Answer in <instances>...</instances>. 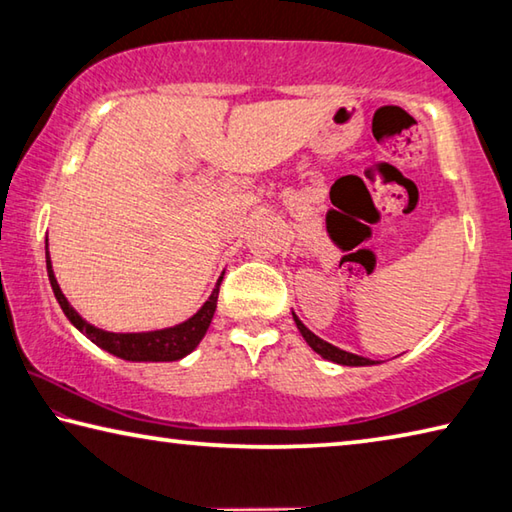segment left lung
Returning a JSON list of instances; mask_svg holds the SVG:
<instances>
[{"label": "left lung", "instance_id": "left-lung-1", "mask_svg": "<svg viewBox=\"0 0 512 512\" xmlns=\"http://www.w3.org/2000/svg\"><path fill=\"white\" fill-rule=\"evenodd\" d=\"M293 320H296V325L300 329L302 339H305L309 343V348L314 350V352H318L323 359H329V361H334V363H341V366H375V361H370L366 357H359V354L345 352L341 348H336V345H332V343L318 339V336L311 332V329H307L305 325H302V320L296 314H293Z\"/></svg>", "mask_w": 512, "mask_h": 512}]
</instances>
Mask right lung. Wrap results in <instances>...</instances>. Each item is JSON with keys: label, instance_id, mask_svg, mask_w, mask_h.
I'll use <instances>...</instances> for the list:
<instances>
[{"label": "right lung", "instance_id": "1", "mask_svg": "<svg viewBox=\"0 0 512 512\" xmlns=\"http://www.w3.org/2000/svg\"><path fill=\"white\" fill-rule=\"evenodd\" d=\"M47 275H49L51 289H54L58 305L65 311L69 323L79 329L81 334L88 336L94 345H99L101 350H106L110 354H115V357L126 359V361H178V359L187 357L192 350H196V345L201 343V339L207 332V327H210V323H212V316L216 311V298H219V287L223 280V277H219L212 296L207 298L205 305L198 309L192 318H187L185 323L164 327V329H155V332L117 334V332H106V329L94 327L88 323V320H83L79 314H76V309L69 305L67 298L63 296V291H60V287H58L54 268H51L49 250H47Z\"/></svg>", "mask_w": 512, "mask_h": 512}]
</instances>
